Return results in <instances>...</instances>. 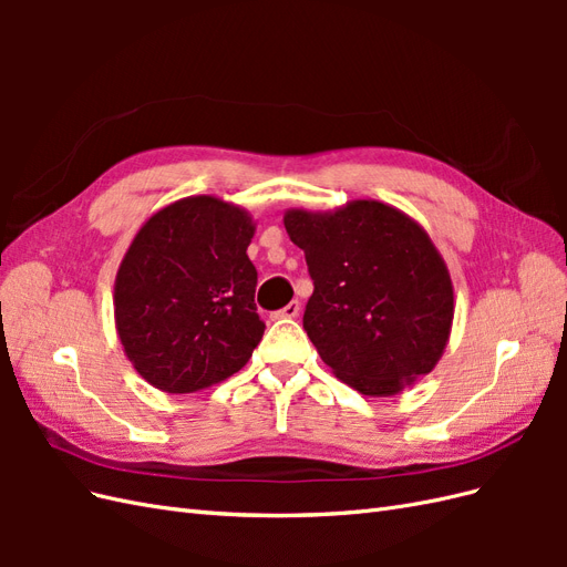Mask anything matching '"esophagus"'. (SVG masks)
<instances>
[{
    "label": "esophagus",
    "instance_id": "esophagus-1",
    "mask_svg": "<svg viewBox=\"0 0 567 567\" xmlns=\"http://www.w3.org/2000/svg\"><path fill=\"white\" fill-rule=\"evenodd\" d=\"M300 315V302L298 300H293V302H288L284 310H279V312H274V319H296Z\"/></svg>",
    "mask_w": 567,
    "mask_h": 567
}]
</instances>
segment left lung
<instances>
[{
  "instance_id": "obj_1",
  "label": "left lung",
  "mask_w": 567,
  "mask_h": 567,
  "mask_svg": "<svg viewBox=\"0 0 567 567\" xmlns=\"http://www.w3.org/2000/svg\"><path fill=\"white\" fill-rule=\"evenodd\" d=\"M284 227L315 281L305 331L336 379L367 398H390L437 367L454 286L414 217L359 198L326 213L290 208Z\"/></svg>"
}]
</instances>
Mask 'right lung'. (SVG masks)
Wrapping results in <instances>:
<instances>
[{
  "instance_id": "right-lung-1",
  "label": "right lung",
  "mask_w": 567,
  "mask_h": 567,
  "mask_svg": "<svg viewBox=\"0 0 567 567\" xmlns=\"http://www.w3.org/2000/svg\"><path fill=\"white\" fill-rule=\"evenodd\" d=\"M255 219L217 196H188L153 213L115 274V329L134 371L163 392L217 385L252 357Z\"/></svg>"
}]
</instances>
